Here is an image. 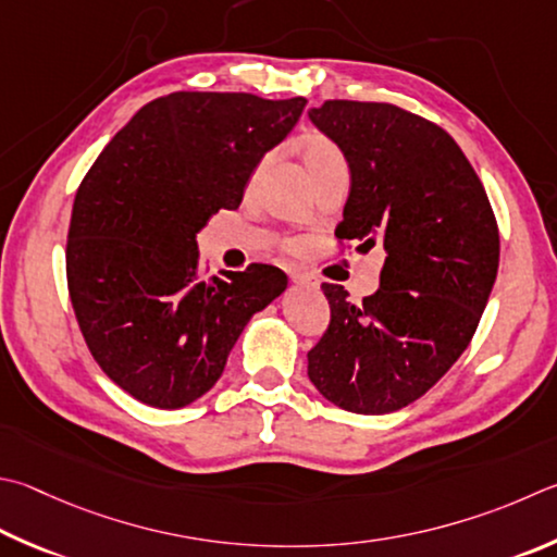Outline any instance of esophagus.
<instances>
[{
	"label": "esophagus",
	"mask_w": 557,
	"mask_h": 557,
	"mask_svg": "<svg viewBox=\"0 0 557 557\" xmlns=\"http://www.w3.org/2000/svg\"><path fill=\"white\" fill-rule=\"evenodd\" d=\"M292 282H295V285H299V287H309V289L319 287V280L309 275V272H295V275H292Z\"/></svg>",
	"instance_id": "1"
}]
</instances>
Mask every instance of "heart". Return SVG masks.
Returning <instances> with one entry per match:
<instances>
[{"label": "heart", "mask_w": 557, "mask_h": 557, "mask_svg": "<svg viewBox=\"0 0 557 557\" xmlns=\"http://www.w3.org/2000/svg\"><path fill=\"white\" fill-rule=\"evenodd\" d=\"M299 153H301V160H305L313 185L333 173L348 170V160L343 156V150L326 136H319V134L305 136L299 140ZM289 248H299V244H289Z\"/></svg>", "instance_id": "obj_1"}]
</instances>
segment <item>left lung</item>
<instances>
[{"label": "left lung", "instance_id": "obj_1", "mask_svg": "<svg viewBox=\"0 0 557 557\" xmlns=\"http://www.w3.org/2000/svg\"><path fill=\"white\" fill-rule=\"evenodd\" d=\"M309 119L350 168L336 238L384 248L380 289L362 305L321 285L331 323L307 356L309 380L346 411H397L470 346L497 280V219L470 160L431 121L348 99L309 109Z\"/></svg>", "mask_w": 557, "mask_h": 557}]
</instances>
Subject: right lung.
Masks as SVG:
<instances>
[{"instance_id":"right-lung-1","label":"right lung","mask_w":557,"mask_h":557,"mask_svg":"<svg viewBox=\"0 0 557 557\" xmlns=\"http://www.w3.org/2000/svg\"><path fill=\"white\" fill-rule=\"evenodd\" d=\"M305 97L173 92L138 109L79 185L67 289L89 352L111 382L156 409L214 387L252 313L287 289L280 268L199 275L197 234L238 209Z\"/></svg>"}]
</instances>
